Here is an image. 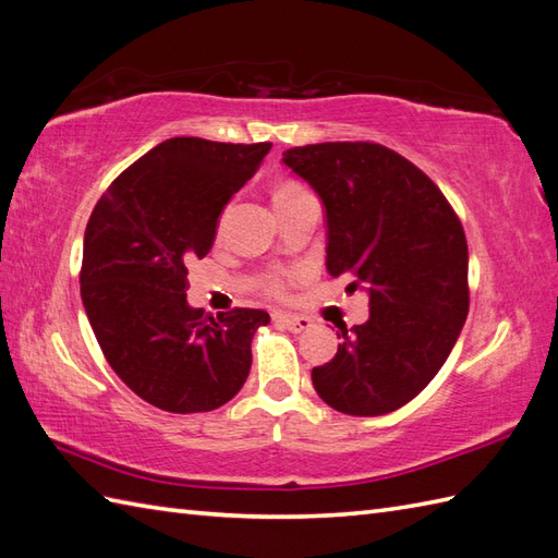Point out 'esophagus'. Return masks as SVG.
<instances>
[{"label":"esophagus","instance_id":"obj_1","mask_svg":"<svg viewBox=\"0 0 558 558\" xmlns=\"http://www.w3.org/2000/svg\"><path fill=\"white\" fill-rule=\"evenodd\" d=\"M276 320L280 323V326L288 328L290 332H304L311 328V320L304 318V316H292V314H276Z\"/></svg>","mask_w":558,"mask_h":558}]
</instances>
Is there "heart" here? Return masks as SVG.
I'll list each match as a JSON object with an SVG mask.
<instances>
[{
	"label": "heart",
	"mask_w": 558,
	"mask_h": 558,
	"mask_svg": "<svg viewBox=\"0 0 558 558\" xmlns=\"http://www.w3.org/2000/svg\"><path fill=\"white\" fill-rule=\"evenodd\" d=\"M302 192H306V190H302L300 185H294V183H282V185H278V187H276V192H274V202L294 197V194H302ZM270 290H274V292H282V278H280V276H276L274 280H270Z\"/></svg>",
	"instance_id": "b5f03b06"
}]
</instances>
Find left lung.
<instances>
[{"mask_svg": "<svg viewBox=\"0 0 558 558\" xmlns=\"http://www.w3.org/2000/svg\"><path fill=\"white\" fill-rule=\"evenodd\" d=\"M326 211V268L371 296V316L342 326L332 361L311 371L318 397L349 416H383L442 368L469 316V244L445 194L416 166L373 142L282 151Z\"/></svg>", "mask_w": 558, "mask_h": 558, "instance_id": "1", "label": "left lung"}]
</instances>
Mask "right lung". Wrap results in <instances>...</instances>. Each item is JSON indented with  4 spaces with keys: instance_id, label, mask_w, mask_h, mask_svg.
I'll return each mask as SVG.
<instances>
[{
    "instance_id": "1",
    "label": "right lung",
    "mask_w": 558,
    "mask_h": 558,
    "mask_svg": "<svg viewBox=\"0 0 558 558\" xmlns=\"http://www.w3.org/2000/svg\"><path fill=\"white\" fill-rule=\"evenodd\" d=\"M270 145L173 137L101 194L83 240L81 296L113 373L171 413L223 407L252 368V338L270 316L216 318L187 304V264L209 254L220 211Z\"/></svg>"
}]
</instances>
